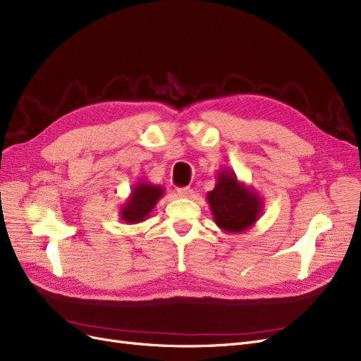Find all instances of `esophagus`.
<instances>
[{
	"instance_id": "obj_1",
	"label": "esophagus",
	"mask_w": 361,
	"mask_h": 361,
	"mask_svg": "<svg viewBox=\"0 0 361 361\" xmlns=\"http://www.w3.org/2000/svg\"><path fill=\"white\" fill-rule=\"evenodd\" d=\"M176 192H178L179 197H185V199L192 197V194H194V191H192L191 188H188V187H185V188H178V190H176Z\"/></svg>"
}]
</instances>
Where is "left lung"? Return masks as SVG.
<instances>
[{"mask_svg":"<svg viewBox=\"0 0 361 361\" xmlns=\"http://www.w3.org/2000/svg\"><path fill=\"white\" fill-rule=\"evenodd\" d=\"M215 224L226 233H241L253 227L264 211L260 194L241 182L233 170L216 174L215 188L206 194Z\"/></svg>","mask_w":361,"mask_h":361,"instance_id":"obj_1","label":"left lung"}]
</instances>
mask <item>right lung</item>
<instances>
[{
	"instance_id": "right-lung-1",
	"label": "right lung",
	"mask_w": 361,
	"mask_h": 361,
	"mask_svg": "<svg viewBox=\"0 0 361 361\" xmlns=\"http://www.w3.org/2000/svg\"><path fill=\"white\" fill-rule=\"evenodd\" d=\"M164 195V188L150 182H137L129 197L120 207V220L126 224L143 223L155 209L157 203Z\"/></svg>"
}]
</instances>
